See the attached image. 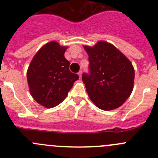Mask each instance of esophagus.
Here are the masks:
<instances>
[{"label": "esophagus", "mask_w": 158, "mask_h": 158, "mask_svg": "<svg viewBox=\"0 0 158 158\" xmlns=\"http://www.w3.org/2000/svg\"><path fill=\"white\" fill-rule=\"evenodd\" d=\"M82 71H79V73H78V75H79V78L82 77Z\"/></svg>", "instance_id": "obj_1"}]
</instances>
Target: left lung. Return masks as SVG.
<instances>
[{
    "mask_svg": "<svg viewBox=\"0 0 158 158\" xmlns=\"http://www.w3.org/2000/svg\"><path fill=\"white\" fill-rule=\"evenodd\" d=\"M89 55V74L82 81L92 102L102 110L120 107L133 90L135 69L130 60L112 44L98 41L84 46Z\"/></svg>",
    "mask_w": 158,
    "mask_h": 158,
    "instance_id": "8db88e82",
    "label": "left lung"
}]
</instances>
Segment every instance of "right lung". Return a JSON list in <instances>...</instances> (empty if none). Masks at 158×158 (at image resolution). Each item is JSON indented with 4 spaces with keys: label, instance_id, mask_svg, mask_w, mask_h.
Listing matches in <instances>:
<instances>
[{
    "label": "right lung",
    "instance_id": "right-lung-1",
    "mask_svg": "<svg viewBox=\"0 0 158 158\" xmlns=\"http://www.w3.org/2000/svg\"><path fill=\"white\" fill-rule=\"evenodd\" d=\"M66 47L56 41L43 46L33 56L27 69V82L32 97L41 106L53 108L66 98L77 74L69 71L65 58Z\"/></svg>",
    "mask_w": 158,
    "mask_h": 158
}]
</instances>
